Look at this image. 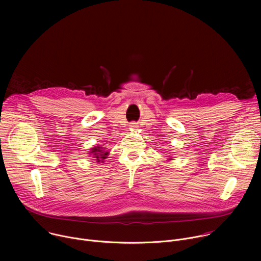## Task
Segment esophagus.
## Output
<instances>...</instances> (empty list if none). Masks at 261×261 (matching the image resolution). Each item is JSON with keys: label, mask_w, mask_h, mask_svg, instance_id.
Masks as SVG:
<instances>
[{"label": "esophagus", "mask_w": 261, "mask_h": 261, "mask_svg": "<svg viewBox=\"0 0 261 261\" xmlns=\"http://www.w3.org/2000/svg\"><path fill=\"white\" fill-rule=\"evenodd\" d=\"M138 128V126H137V124H135V123H132L131 125H130V129H132V130H136Z\"/></svg>", "instance_id": "esophagus-1"}]
</instances>
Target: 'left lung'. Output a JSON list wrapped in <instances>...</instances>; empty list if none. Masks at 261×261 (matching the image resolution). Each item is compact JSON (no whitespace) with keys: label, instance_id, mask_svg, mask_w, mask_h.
<instances>
[{"label":"left lung","instance_id":"obj_1","mask_svg":"<svg viewBox=\"0 0 261 261\" xmlns=\"http://www.w3.org/2000/svg\"><path fill=\"white\" fill-rule=\"evenodd\" d=\"M170 160H173V159H172V157H170V156H169V157H168V159H167V161H170Z\"/></svg>","mask_w":261,"mask_h":261}]
</instances>
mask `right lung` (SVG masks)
<instances>
[{
    "instance_id": "add662e5",
    "label": "right lung",
    "mask_w": 261,
    "mask_h": 261,
    "mask_svg": "<svg viewBox=\"0 0 261 261\" xmlns=\"http://www.w3.org/2000/svg\"><path fill=\"white\" fill-rule=\"evenodd\" d=\"M106 147L100 146V145H94L93 147H91V150L89 152L90 157L94 158V160H96V162L100 163V162H104V160L107 158V156L109 155L108 151H105Z\"/></svg>"
}]
</instances>
